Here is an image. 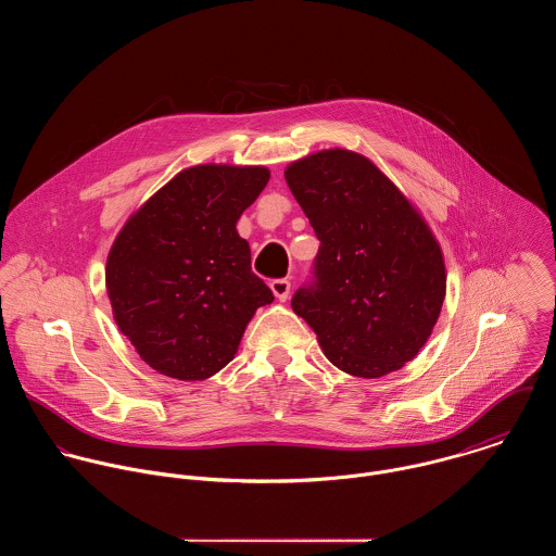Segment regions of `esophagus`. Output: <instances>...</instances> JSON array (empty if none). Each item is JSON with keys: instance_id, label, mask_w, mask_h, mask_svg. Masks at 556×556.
<instances>
[{"instance_id": "obj_1", "label": "esophagus", "mask_w": 556, "mask_h": 556, "mask_svg": "<svg viewBox=\"0 0 556 556\" xmlns=\"http://www.w3.org/2000/svg\"><path fill=\"white\" fill-rule=\"evenodd\" d=\"M269 289H271V293L276 295L278 302H287L289 293H291V282L289 280H271Z\"/></svg>"}]
</instances>
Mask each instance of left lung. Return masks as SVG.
I'll list each match as a JSON object with an SVG mask.
<instances>
[{"label": "left lung", "mask_w": 556, "mask_h": 556, "mask_svg": "<svg viewBox=\"0 0 556 556\" xmlns=\"http://www.w3.org/2000/svg\"><path fill=\"white\" fill-rule=\"evenodd\" d=\"M285 179L320 241L293 313L336 368L359 379L400 370L430 338L445 300L439 241L362 154L323 150L291 162Z\"/></svg>", "instance_id": "1"}]
</instances>
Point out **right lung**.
Here are the masks:
<instances>
[{"label": "right lung", "instance_id": "obj_1", "mask_svg": "<svg viewBox=\"0 0 556 556\" xmlns=\"http://www.w3.org/2000/svg\"><path fill=\"white\" fill-rule=\"evenodd\" d=\"M267 181L265 166L184 168L113 241L104 271L113 318L160 375L210 379L236 357L256 308L274 302L236 229Z\"/></svg>", "mask_w": 556, "mask_h": 556}]
</instances>
